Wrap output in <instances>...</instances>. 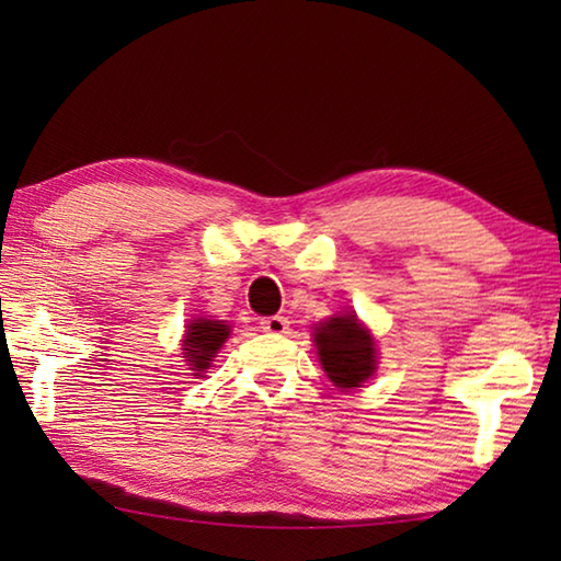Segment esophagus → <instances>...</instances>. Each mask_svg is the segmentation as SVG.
Returning <instances> with one entry per match:
<instances>
[{"instance_id":"34e87169","label":"esophagus","mask_w":561,"mask_h":561,"mask_svg":"<svg viewBox=\"0 0 561 561\" xmlns=\"http://www.w3.org/2000/svg\"><path fill=\"white\" fill-rule=\"evenodd\" d=\"M260 327H262V331H267V334H287L289 321H287V317H264L260 321Z\"/></svg>"}]
</instances>
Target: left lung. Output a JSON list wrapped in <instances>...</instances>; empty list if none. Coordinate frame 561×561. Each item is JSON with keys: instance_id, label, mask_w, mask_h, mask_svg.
<instances>
[{"instance_id": "obj_1", "label": "left lung", "mask_w": 561, "mask_h": 561, "mask_svg": "<svg viewBox=\"0 0 561 561\" xmlns=\"http://www.w3.org/2000/svg\"><path fill=\"white\" fill-rule=\"evenodd\" d=\"M314 344L329 381L344 388H358L376 374V344L356 314H336L314 329Z\"/></svg>"}]
</instances>
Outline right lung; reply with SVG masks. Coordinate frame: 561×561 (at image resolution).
Masks as SVG:
<instances>
[{"label": "right lung", "instance_id": "1", "mask_svg": "<svg viewBox=\"0 0 561 561\" xmlns=\"http://www.w3.org/2000/svg\"><path fill=\"white\" fill-rule=\"evenodd\" d=\"M227 339H230V327L225 321L205 317L190 321L183 339V358L187 360L190 371H195L193 376L201 378L210 368L215 354L222 348Z\"/></svg>", "mask_w": 561, "mask_h": 561}]
</instances>
